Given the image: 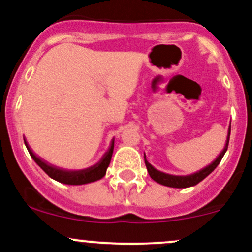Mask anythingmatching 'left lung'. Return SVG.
Here are the masks:
<instances>
[{
  "instance_id": "8db88e82",
  "label": "left lung",
  "mask_w": 252,
  "mask_h": 252,
  "mask_svg": "<svg viewBox=\"0 0 252 252\" xmlns=\"http://www.w3.org/2000/svg\"><path fill=\"white\" fill-rule=\"evenodd\" d=\"M230 132H231V126H228L226 143H225L224 149L221 150L220 154L217 156L216 160L213 161L212 163L207 164L205 168L198 170V172L193 173V174H189V175H172V174H168V173H163L161 172V170H158L156 168H154L148 161H147L146 155H144V163H146L147 170H148L150 178H152L154 181L158 182V184L163 185V186L174 187V189H186V187L195 186L196 184H199V182L204 180L207 175H210L211 173L216 169V167L220 163L222 156L225 155V153H226L227 150L228 140H230Z\"/></svg>"
}]
</instances>
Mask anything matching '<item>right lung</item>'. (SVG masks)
Wrapping results in <instances>:
<instances>
[{
    "label": "right lung",
    "mask_w": 252,
    "mask_h": 252,
    "mask_svg": "<svg viewBox=\"0 0 252 252\" xmlns=\"http://www.w3.org/2000/svg\"><path fill=\"white\" fill-rule=\"evenodd\" d=\"M26 147H27L28 152L33 160L37 163V166L41 168L43 172L46 173L50 178L53 179L58 182H62V184L65 185H85V184H90V182H94L97 180H100L104 175H105L106 169H108L110 161H111V156L112 153H114V144H115V140L111 141L110 143L109 149L106 150V153L104 154L102 158V160L99 161L97 164L94 166L89 167V168L85 169H63L59 168V167H54L52 164H48L45 161H42L41 158H37V156L32 152V149L30 148L27 142H25Z\"/></svg>",
    "instance_id": "1"
}]
</instances>
